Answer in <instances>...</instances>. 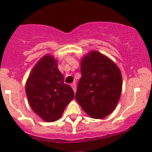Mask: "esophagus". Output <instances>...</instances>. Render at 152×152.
Segmentation results:
<instances>
[{"mask_svg":"<svg viewBox=\"0 0 152 152\" xmlns=\"http://www.w3.org/2000/svg\"><path fill=\"white\" fill-rule=\"evenodd\" d=\"M71 87H72V88H73V91H74V92L76 93V84H75V83H72L71 84Z\"/></svg>","mask_w":152,"mask_h":152,"instance_id":"34e87169","label":"esophagus"}]
</instances>
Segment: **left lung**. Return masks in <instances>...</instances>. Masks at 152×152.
Wrapping results in <instances>:
<instances>
[{
	"label": "left lung",
	"mask_w": 152,
	"mask_h": 152,
	"mask_svg": "<svg viewBox=\"0 0 152 152\" xmlns=\"http://www.w3.org/2000/svg\"><path fill=\"white\" fill-rule=\"evenodd\" d=\"M81 74L75 99L91 117L104 118L120 100L123 85L120 69L110 58L92 51L82 58Z\"/></svg>",
	"instance_id": "obj_1"
}]
</instances>
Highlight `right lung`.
Segmentation results:
<instances>
[{
    "label": "right lung",
    "instance_id": "obj_1",
    "mask_svg": "<svg viewBox=\"0 0 152 152\" xmlns=\"http://www.w3.org/2000/svg\"><path fill=\"white\" fill-rule=\"evenodd\" d=\"M26 94L32 110L46 122L58 120L74 98L73 90L64 82L57 61L50 55L42 57L32 68L26 81Z\"/></svg>",
    "mask_w": 152,
    "mask_h": 152
}]
</instances>
